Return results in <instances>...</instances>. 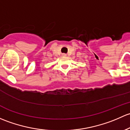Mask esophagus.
<instances>
[{"instance_id":"1","label":"esophagus","mask_w":130,"mask_h":130,"mask_svg":"<svg viewBox=\"0 0 130 130\" xmlns=\"http://www.w3.org/2000/svg\"><path fill=\"white\" fill-rule=\"evenodd\" d=\"M62 56H64V57H65V56H66L67 55H66V54H62Z\"/></svg>"}]
</instances>
